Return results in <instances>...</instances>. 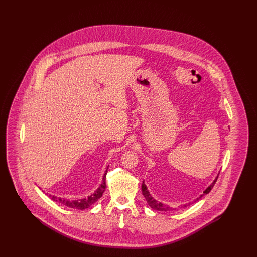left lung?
I'll use <instances>...</instances> for the list:
<instances>
[{
    "label": "left lung",
    "mask_w": 257,
    "mask_h": 257,
    "mask_svg": "<svg viewBox=\"0 0 257 257\" xmlns=\"http://www.w3.org/2000/svg\"><path fill=\"white\" fill-rule=\"evenodd\" d=\"M218 175H219V174H218ZM218 175H217V177L215 178V180L208 186L207 188H206V190H205V191H203V194H202V195H200L199 197H197L194 202H196V200H198L200 197H202L204 195H207V194L210 193V191L212 190V188L214 187V185H215L216 181H217V179H218ZM142 191H143V195L145 196V198H146V200H147L148 205H149L150 207L152 208V209L157 210V211H171V210H173L172 208L169 207V206H167V205L163 204L162 202L157 201L153 196H151V195H150V193H149V191L147 190V185L145 184V182H143V185H142ZM192 203H193V202H192ZM190 204H191V202H190V203H187V204H184L183 207H187V206H188V205H190Z\"/></svg>",
    "instance_id": "1"
}]
</instances>
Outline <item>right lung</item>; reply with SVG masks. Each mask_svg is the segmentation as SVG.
I'll return each mask as SVG.
<instances>
[{"mask_svg":"<svg viewBox=\"0 0 257 257\" xmlns=\"http://www.w3.org/2000/svg\"><path fill=\"white\" fill-rule=\"evenodd\" d=\"M109 168V167H108ZM107 171L105 172L104 176H103V181L102 184L99 186L97 190L91 194L90 196L87 197H84L82 199H76V200H70V199H66L64 197H58V196H51L49 195L50 197L52 198V200L60 203L63 206L66 207L73 208V209H78V210H85L86 208L90 207L92 204H94L98 199L102 196L103 193L105 192L106 189V175H107Z\"/></svg>","mask_w":257,"mask_h":257,"instance_id":"1","label":"right lung"}]
</instances>
